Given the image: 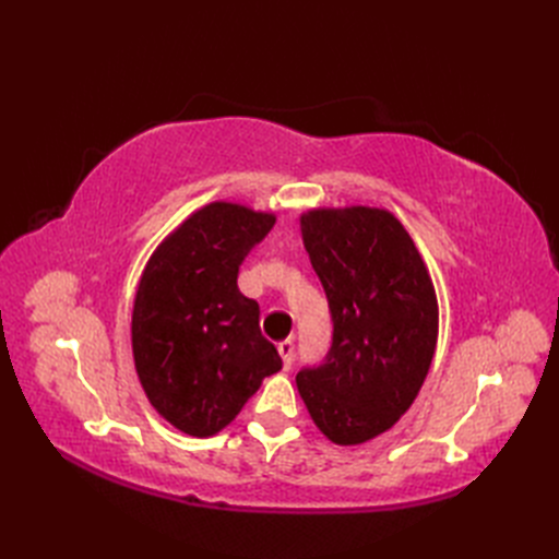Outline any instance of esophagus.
Here are the masks:
<instances>
[{"instance_id": "1", "label": "esophagus", "mask_w": 559, "mask_h": 559, "mask_svg": "<svg viewBox=\"0 0 559 559\" xmlns=\"http://www.w3.org/2000/svg\"><path fill=\"white\" fill-rule=\"evenodd\" d=\"M277 352H280L284 368L289 370L292 364H294V341H282V343H277Z\"/></svg>"}]
</instances>
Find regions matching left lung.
<instances>
[{
    "mask_svg": "<svg viewBox=\"0 0 559 559\" xmlns=\"http://www.w3.org/2000/svg\"><path fill=\"white\" fill-rule=\"evenodd\" d=\"M300 230L333 337L324 361L298 370V392L333 443H366L396 425L429 373L433 284L411 235L384 210H312Z\"/></svg>",
    "mask_w": 559,
    "mask_h": 559,
    "instance_id": "obj_1",
    "label": "left lung"
}]
</instances>
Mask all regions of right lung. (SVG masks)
Instances as JSON below:
<instances>
[{"mask_svg":"<svg viewBox=\"0 0 559 559\" xmlns=\"http://www.w3.org/2000/svg\"><path fill=\"white\" fill-rule=\"evenodd\" d=\"M273 226V214L212 202L144 267L132 310L134 368L151 405L183 433H218L282 368L261 335L259 302L238 289L242 261Z\"/></svg>","mask_w":559,"mask_h":559,"instance_id":"1","label":"right lung"}]
</instances>
